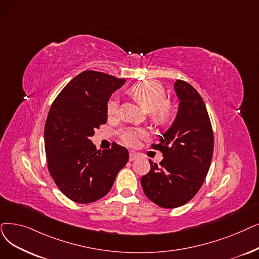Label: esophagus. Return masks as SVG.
Listing matches in <instances>:
<instances>
[{
    "label": "esophagus",
    "mask_w": 259,
    "mask_h": 259,
    "mask_svg": "<svg viewBox=\"0 0 259 259\" xmlns=\"http://www.w3.org/2000/svg\"><path fill=\"white\" fill-rule=\"evenodd\" d=\"M138 154H136L134 152H130L129 153V160L132 162V161H136L138 159Z\"/></svg>",
    "instance_id": "obj_1"
}]
</instances>
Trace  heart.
Wrapping results in <instances>:
<instances>
[{
	"label": "heart",
	"instance_id": "heart-1",
	"mask_svg": "<svg viewBox=\"0 0 259 259\" xmlns=\"http://www.w3.org/2000/svg\"><path fill=\"white\" fill-rule=\"evenodd\" d=\"M130 94L136 98L147 112H151L153 119L157 122L169 120L174 115L172 107L168 104V95L164 87L160 83L144 81L130 88ZM109 117H115L118 114L117 100L112 98L107 104ZM147 137L144 129L131 127L119 132V139L128 147H136L140 141Z\"/></svg>",
	"mask_w": 259,
	"mask_h": 259
}]
</instances>
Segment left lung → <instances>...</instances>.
Returning a JSON list of instances; mask_svg holds the SVG:
<instances>
[{
    "instance_id": "1",
    "label": "left lung",
    "mask_w": 259,
    "mask_h": 259,
    "mask_svg": "<svg viewBox=\"0 0 259 259\" xmlns=\"http://www.w3.org/2000/svg\"><path fill=\"white\" fill-rule=\"evenodd\" d=\"M175 90L180 99L177 117L159 143L160 165L150 163V171L142 177L145 195L164 208L186 204L199 192L209 169L213 151V133L203 99L188 82L178 79Z\"/></svg>"
}]
</instances>
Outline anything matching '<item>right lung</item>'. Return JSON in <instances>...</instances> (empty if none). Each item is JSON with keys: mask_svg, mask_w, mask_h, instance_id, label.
I'll list each match as a JSON object with an SVG mask.
<instances>
[{"mask_svg": "<svg viewBox=\"0 0 259 259\" xmlns=\"http://www.w3.org/2000/svg\"><path fill=\"white\" fill-rule=\"evenodd\" d=\"M125 81L84 71L62 89L50 109L44 128L49 171L61 193L77 203L105 197L129 160L122 146L114 143L102 151L90 140L107 122L108 100Z\"/></svg>", "mask_w": 259, "mask_h": 259, "instance_id": "obj_1", "label": "right lung"}]
</instances>
